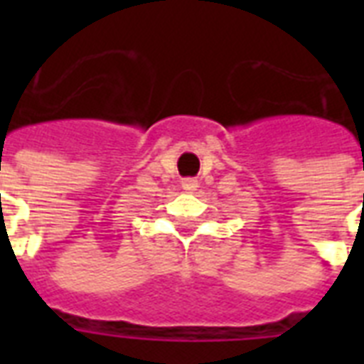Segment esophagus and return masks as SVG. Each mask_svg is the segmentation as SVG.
I'll use <instances>...</instances> for the list:
<instances>
[{"instance_id":"34e87169","label":"esophagus","mask_w":364,"mask_h":364,"mask_svg":"<svg viewBox=\"0 0 364 364\" xmlns=\"http://www.w3.org/2000/svg\"><path fill=\"white\" fill-rule=\"evenodd\" d=\"M181 187H183V191L193 193V191H196V187H198V181H196V179H183Z\"/></svg>"}]
</instances>
